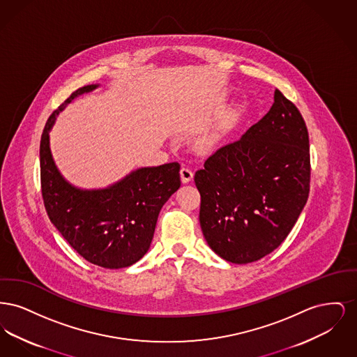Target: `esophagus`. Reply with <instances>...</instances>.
Here are the masks:
<instances>
[{
    "instance_id": "obj_1",
    "label": "esophagus",
    "mask_w": 357,
    "mask_h": 357,
    "mask_svg": "<svg viewBox=\"0 0 357 357\" xmlns=\"http://www.w3.org/2000/svg\"><path fill=\"white\" fill-rule=\"evenodd\" d=\"M192 176H194V174L190 169H187V167L181 169V179L183 183H188L192 179Z\"/></svg>"
}]
</instances>
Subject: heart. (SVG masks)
I'll return each instance as SVG.
<instances>
[{"instance_id":"obj_1","label":"heart","mask_w":357,"mask_h":357,"mask_svg":"<svg viewBox=\"0 0 357 357\" xmlns=\"http://www.w3.org/2000/svg\"><path fill=\"white\" fill-rule=\"evenodd\" d=\"M206 143H207V144H213V143H214V136H210V137H207Z\"/></svg>"}]
</instances>
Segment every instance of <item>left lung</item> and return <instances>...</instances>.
<instances>
[{
	"label": "left lung",
	"instance_id": "8db88e82",
	"mask_svg": "<svg viewBox=\"0 0 357 357\" xmlns=\"http://www.w3.org/2000/svg\"><path fill=\"white\" fill-rule=\"evenodd\" d=\"M194 181L201 229L215 255L241 265L272 253L309 195V136L297 107L275 89L271 111L213 153Z\"/></svg>",
	"mask_w": 357,
	"mask_h": 357
}]
</instances>
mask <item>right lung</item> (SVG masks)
Returning a JSON list of instances; mask_svg holds the SVG:
<instances>
[{
    "mask_svg": "<svg viewBox=\"0 0 357 357\" xmlns=\"http://www.w3.org/2000/svg\"><path fill=\"white\" fill-rule=\"evenodd\" d=\"M96 88L75 91L47 121L40 143L41 191L50 220L79 255L105 269H121L149 252L160 208L181 187V165L140 167L104 188L69 183L54 163L50 132L69 102Z\"/></svg>",
    "mask_w": 357,
    "mask_h": 357,
    "instance_id": "1",
    "label": "right lung"
}]
</instances>
